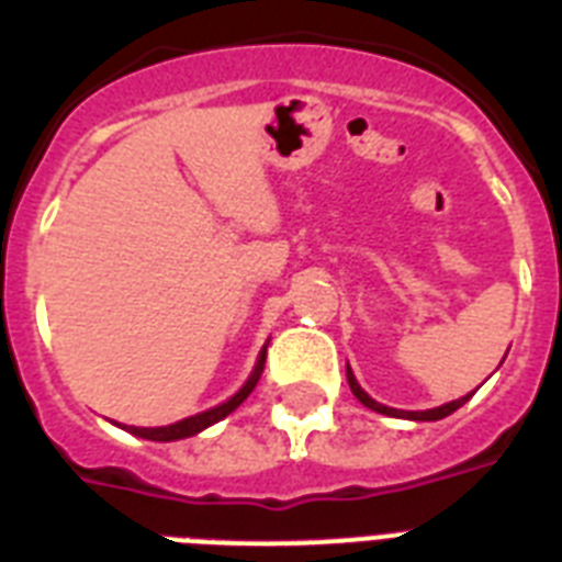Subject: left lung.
Returning <instances> with one entry per match:
<instances>
[{
    "mask_svg": "<svg viewBox=\"0 0 562 562\" xmlns=\"http://www.w3.org/2000/svg\"><path fill=\"white\" fill-rule=\"evenodd\" d=\"M347 382H350V391L356 393V400L361 402V405H364V408H370V411H379V414H387V417H400V419H419V423H423V419H426V423H431V419H443V417H449V414H452V411H458L463 405V402L470 400L472 393H467V396H461V400H452V402H446V405H440V408H428V411H400V408H387V405H382V402H375V400H370L368 393L361 391V384L356 382V375H352V370H350V364H347Z\"/></svg>",
    "mask_w": 562,
    "mask_h": 562,
    "instance_id": "obj_1",
    "label": "left lung"
}]
</instances>
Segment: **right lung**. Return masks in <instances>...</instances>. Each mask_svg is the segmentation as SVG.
<instances>
[{
    "instance_id": "1",
    "label": "right lung",
    "mask_w": 562,
    "mask_h": 562,
    "mask_svg": "<svg viewBox=\"0 0 562 562\" xmlns=\"http://www.w3.org/2000/svg\"><path fill=\"white\" fill-rule=\"evenodd\" d=\"M265 356H268V347H262L259 359H256L254 373H250V379L241 384V391L233 393L227 402H221V405H215V408H210V411H201V414H194V417L180 419V423H171V426H160V428H136V426H131L127 431H131V435H136V437H145V440L169 443V440H183V437H192V435H198V431H203V428H210L212 423H218V419H224L227 414H233V411H236L238 405L247 400V396H250V391H254L256 382H259V375H262V370H265Z\"/></svg>"
}]
</instances>
